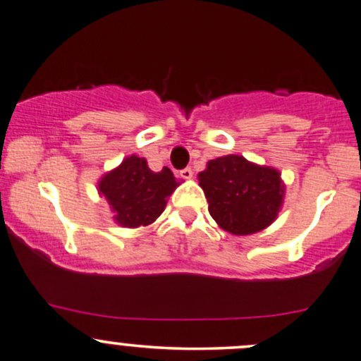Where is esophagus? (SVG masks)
I'll list each match as a JSON object with an SVG mask.
<instances>
[{
	"mask_svg": "<svg viewBox=\"0 0 361 361\" xmlns=\"http://www.w3.org/2000/svg\"><path fill=\"white\" fill-rule=\"evenodd\" d=\"M180 176H181V178H185V180H190V178L193 176V171H192V168H185V169H181V171H180Z\"/></svg>",
	"mask_w": 361,
	"mask_h": 361,
	"instance_id": "esophagus-1",
	"label": "esophagus"
}]
</instances>
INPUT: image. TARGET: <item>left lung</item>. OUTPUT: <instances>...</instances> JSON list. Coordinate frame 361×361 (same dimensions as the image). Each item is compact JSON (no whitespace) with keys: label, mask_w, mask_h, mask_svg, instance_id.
<instances>
[{"label":"left lung","mask_w":361,"mask_h":361,"mask_svg":"<svg viewBox=\"0 0 361 361\" xmlns=\"http://www.w3.org/2000/svg\"><path fill=\"white\" fill-rule=\"evenodd\" d=\"M209 214L223 230L250 235L275 221L283 199L280 173L256 166L240 155H225L207 162L199 173Z\"/></svg>","instance_id":"1"}]
</instances>
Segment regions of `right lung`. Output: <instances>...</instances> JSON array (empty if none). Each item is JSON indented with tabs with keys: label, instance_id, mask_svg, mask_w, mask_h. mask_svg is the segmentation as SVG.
Wrapping results in <instances>:
<instances>
[{
	"label": "right lung",
	"instance_id": "1",
	"mask_svg": "<svg viewBox=\"0 0 361 361\" xmlns=\"http://www.w3.org/2000/svg\"><path fill=\"white\" fill-rule=\"evenodd\" d=\"M176 187L169 168L154 173L145 159L136 155L124 159L119 168L105 174L98 183V190L116 212V221L128 228L154 223Z\"/></svg>",
	"mask_w": 361,
	"mask_h": 361
}]
</instances>
